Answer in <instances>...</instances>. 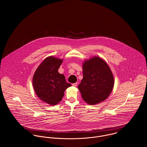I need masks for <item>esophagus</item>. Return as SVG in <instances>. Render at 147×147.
<instances>
[{"mask_svg": "<svg viewBox=\"0 0 147 147\" xmlns=\"http://www.w3.org/2000/svg\"><path fill=\"white\" fill-rule=\"evenodd\" d=\"M77 85H78V82H75V83H74V84H72V85L74 87H76L77 86Z\"/></svg>", "mask_w": 147, "mask_h": 147, "instance_id": "esophagus-1", "label": "esophagus"}]
</instances>
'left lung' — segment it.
Returning <instances> with one entry per match:
<instances>
[{
  "label": "left lung",
  "instance_id": "1",
  "mask_svg": "<svg viewBox=\"0 0 147 147\" xmlns=\"http://www.w3.org/2000/svg\"><path fill=\"white\" fill-rule=\"evenodd\" d=\"M114 84L111 71L102 59L94 57L83 63V78L78 88L87 103L96 104L107 99Z\"/></svg>",
  "mask_w": 147,
  "mask_h": 147
}]
</instances>
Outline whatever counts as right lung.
<instances>
[{
	"label": "right lung",
	"instance_id": "right-lung-1",
	"mask_svg": "<svg viewBox=\"0 0 147 147\" xmlns=\"http://www.w3.org/2000/svg\"><path fill=\"white\" fill-rule=\"evenodd\" d=\"M62 59L50 56L45 59L36 70L33 86L37 96L44 102L55 105L62 100L65 91L71 86L63 75L59 74Z\"/></svg>",
	"mask_w": 147,
	"mask_h": 147
}]
</instances>
